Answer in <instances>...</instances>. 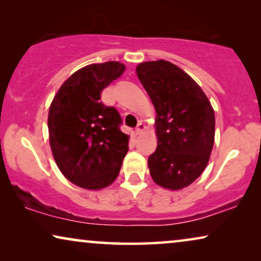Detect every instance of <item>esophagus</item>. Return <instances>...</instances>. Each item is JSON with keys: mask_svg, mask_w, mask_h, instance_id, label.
Masks as SVG:
<instances>
[{"mask_svg": "<svg viewBox=\"0 0 261 261\" xmlns=\"http://www.w3.org/2000/svg\"><path fill=\"white\" fill-rule=\"evenodd\" d=\"M145 129V124L142 123V122H139L138 123V126H137V128H135V133L137 134H140L142 130Z\"/></svg>", "mask_w": 261, "mask_h": 261, "instance_id": "1", "label": "esophagus"}]
</instances>
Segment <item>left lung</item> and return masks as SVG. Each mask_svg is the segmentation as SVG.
I'll use <instances>...</instances> for the list:
<instances>
[{"mask_svg": "<svg viewBox=\"0 0 261 261\" xmlns=\"http://www.w3.org/2000/svg\"><path fill=\"white\" fill-rule=\"evenodd\" d=\"M137 74L156 112L158 144L148 156L153 180L179 190L197 179L209 162L215 115L199 85L166 60L141 63Z\"/></svg>", "mask_w": 261, "mask_h": 261, "instance_id": "obj_1", "label": "left lung"}]
</instances>
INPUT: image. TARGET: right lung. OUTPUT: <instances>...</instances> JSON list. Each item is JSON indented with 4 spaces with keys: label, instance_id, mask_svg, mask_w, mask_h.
Returning <instances> with one entry per match:
<instances>
[{
    "label": "right lung",
    "instance_id": "add662e5",
    "mask_svg": "<svg viewBox=\"0 0 261 261\" xmlns=\"http://www.w3.org/2000/svg\"><path fill=\"white\" fill-rule=\"evenodd\" d=\"M123 64H91L64 82L48 112L52 153L59 170L78 187L98 190L116 179L128 152L122 119L101 102L105 88L124 72Z\"/></svg>",
    "mask_w": 261,
    "mask_h": 261
}]
</instances>
